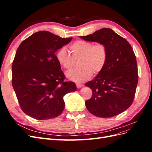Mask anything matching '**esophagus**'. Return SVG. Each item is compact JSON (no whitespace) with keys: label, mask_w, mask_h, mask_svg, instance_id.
Instances as JSON below:
<instances>
[{"label":"esophagus","mask_w":152,"mask_h":152,"mask_svg":"<svg viewBox=\"0 0 152 152\" xmlns=\"http://www.w3.org/2000/svg\"><path fill=\"white\" fill-rule=\"evenodd\" d=\"M83 86V84H81V83H76V86L77 88H80V87Z\"/></svg>","instance_id":"esophagus-1"}]
</instances>
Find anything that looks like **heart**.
Returning a JSON list of instances; mask_svg holds the SVG:
<instances>
[{
    "instance_id": "1",
    "label": "heart",
    "mask_w": 152,
    "mask_h": 152,
    "mask_svg": "<svg viewBox=\"0 0 152 152\" xmlns=\"http://www.w3.org/2000/svg\"><path fill=\"white\" fill-rule=\"evenodd\" d=\"M72 56L65 48L57 50L56 58L58 63L65 70H70L74 65V60L79 61V68L66 73V77L75 82H83L93 75H97L107 63V48L102 42L93 44L90 41L78 40L69 46Z\"/></svg>"
}]
</instances>
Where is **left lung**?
<instances>
[{
	"label": "left lung",
	"mask_w": 152,
	"mask_h": 152,
	"mask_svg": "<svg viewBox=\"0 0 152 152\" xmlns=\"http://www.w3.org/2000/svg\"><path fill=\"white\" fill-rule=\"evenodd\" d=\"M80 38L103 43L108 51L103 70L94 80L85 84L93 91L91 99L86 102V107L91 113L98 117L117 115L132 104L138 82L136 58L131 45L108 28Z\"/></svg>",
	"instance_id": "1"
}]
</instances>
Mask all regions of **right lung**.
Masks as SVG:
<instances>
[{
    "label": "right lung",
    "instance_id": "add662e5",
    "mask_svg": "<svg viewBox=\"0 0 152 152\" xmlns=\"http://www.w3.org/2000/svg\"><path fill=\"white\" fill-rule=\"evenodd\" d=\"M72 38L40 31L23 41L12 65V84L25 113L37 120L56 117L65 108L63 96L77 87L65 77L56 50Z\"/></svg>",
    "mask_w": 152,
    "mask_h": 152
}]
</instances>
